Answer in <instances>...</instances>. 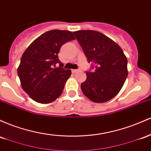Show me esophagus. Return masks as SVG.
<instances>
[{"instance_id":"esophagus-1","label":"esophagus","mask_w":151,"mask_h":151,"mask_svg":"<svg viewBox=\"0 0 151 151\" xmlns=\"http://www.w3.org/2000/svg\"><path fill=\"white\" fill-rule=\"evenodd\" d=\"M78 72V70H72L73 73H76Z\"/></svg>"}]
</instances>
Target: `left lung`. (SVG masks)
Listing matches in <instances>:
<instances>
[{
  "instance_id": "1",
  "label": "left lung",
  "mask_w": 151,
  "mask_h": 151,
  "mask_svg": "<svg viewBox=\"0 0 151 151\" xmlns=\"http://www.w3.org/2000/svg\"><path fill=\"white\" fill-rule=\"evenodd\" d=\"M88 62L93 63V72H87L81 85L82 92L94 103L114 98L128 76V60L121 47L100 32L91 30L73 32Z\"/></svg>"
}]
</instances>
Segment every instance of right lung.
I'll list each match as a JSON object with an SVG mask.
<instances>
[{
	"label": "right lung",
	"instance_id": "add662e5",
	"mask_svg": "<svg viewBox=\"0 0 151 151\" xmlns=\"http://www.w3.org/2000/svg\"><path fill=\"white\" fill-rule=\"evenodd\" d=\"M75 39L69 30H49L25 50L18 75L22 88L35 102L50 103L61 95L71 70L63 68L58 54L64 43ZM57 63L60 67L55 68Z\"/></svg>",
	"mask_w": 151,
	"mask_h": 151
}]
</instances>
